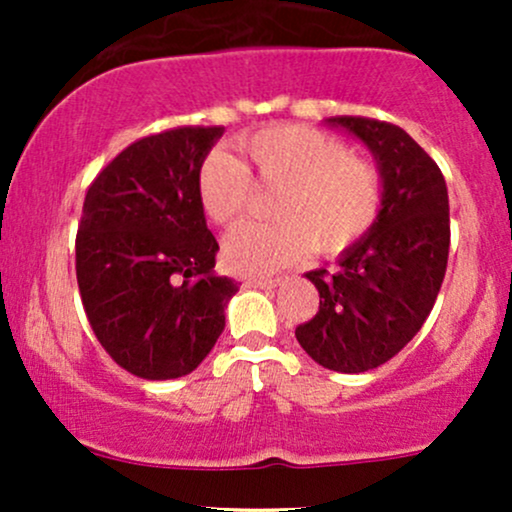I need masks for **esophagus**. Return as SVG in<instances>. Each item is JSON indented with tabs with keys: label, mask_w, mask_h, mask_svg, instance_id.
<instances>
[{
	"label": "esophagus",
	"mask_w": 512,
	"mask_h": 512,
	"mask_svg": "<svg viewBox=\"0 0 512 512\" xmlns=\"http://www.w3.org/2000/svg\"><path fill=\"white\" fill-rule=\"evenodd\" d=\"M286 281V276H274V279H245L243 286H248V289H276V286H281Z\"/></svg>",
	"instance_id": "1"
}]
</instances>
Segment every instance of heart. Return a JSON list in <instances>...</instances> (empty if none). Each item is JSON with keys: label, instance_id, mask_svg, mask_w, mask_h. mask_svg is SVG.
<instances>
[{"label": "heart", "instance_id": "1", "mask_svg": "<svg viewBox=\"0 0 512 512\" xmlns=\"http://www.w3.org/2000/svg\"><path fill=\"white\" fill-rule=\"evenodd\" d=\"M264 185L281 187L272 226H240L223 243L231 272L262 276L303 260L310 250L339 255L370 231L383 204V178L366 158L351 156L342 139L305 125L269 127L238 144ZM248 168L211 151L197 173L202 211L219 226L245 214Z\"/></svg>", "mask_w": 512, "mask_h": 512}]
</instances>
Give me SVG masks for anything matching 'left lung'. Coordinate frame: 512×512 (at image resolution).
Listing matches in <instances>:
<instances>
[{"instance_id": "8db88e82", "label": "left lung", "mask_w": 512, "mask_h": 512, "mask_svg": "<svg viewBox=\"0 0 512 512\" xmlns=\"http://www.w3.org/2000/svg\"><path fill=\"white\" fill-rule=\"evenodd\" d=\"M325 125L368 146L383 178V204L334 269L305 272L320 310L296 327V339L322 368L363 373L399 354L433 310L448 267V187L436 161L402 127L349 115Z\"/></svg>"}]
</instances>
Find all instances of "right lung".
Returning a JSON list of instances; mask_svg holds the SVG:
<instances>
[{"label":"right lung","mask_w":512,"mask_h":512,"mask_svg":"<svg viewBox=\"0 0 512 512\" xmlns=\"http://www.w3.org/2000/svg\"><path fill=\"white\" fill-rule=\"evenodd\" d=\"M223 127H178L127 146L88 187L76 281L98 342L144 380L192 373L226 327L238 284L216 276L219 243L197 173Z\"/></svg>","instance_id":"1"}]
</instances>
